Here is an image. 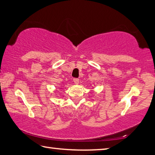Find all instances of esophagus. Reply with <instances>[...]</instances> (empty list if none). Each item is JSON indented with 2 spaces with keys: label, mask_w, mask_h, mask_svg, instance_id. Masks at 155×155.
<instances>
[{
  "label": "esophagus",
  "mask_w": 155,
  "mask_h": 155,
  "mask_svg": "<svg viewBox=\"0 0 155 155\" xmlns=\"http://www.w3.org/2000/svg\"><path fill=\"white\" fill-rule=\"evenodd\" d=\"M73 81H74V83H75V84H78L79 83V79H78V78H74V79H73Z\"/></svg>",
  "instance_id": "34e87169"
}]
</instances>
